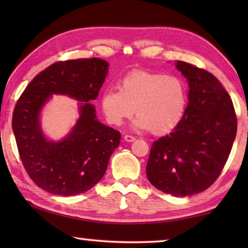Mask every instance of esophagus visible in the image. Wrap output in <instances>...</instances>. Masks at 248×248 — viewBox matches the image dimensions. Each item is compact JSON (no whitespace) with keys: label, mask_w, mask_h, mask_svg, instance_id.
Returning <instances> with one entry per match:
<instances>
[{"label":"esophagus","mask_w":248,"mask_h":248,"mask_svg":"<svg viewBox=\"0 0 248 248\" xmlns=\"http://www.w3.org/2000/svg\"><path fill=\"white\" fill-rule=\"evenodd\" d=\"M124 138V140L127 141V142H133L134 140H136V138H134L133 136H130V134H125Z\"/></svg>","instance_id":"1"}]
</instances>
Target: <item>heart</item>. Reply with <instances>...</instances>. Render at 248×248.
Listing matches in <instances>:
<instances>
[{
	"mask_svg": "<svg viewBox=\"0 0 248 248\" xmlns=\"http://www.w3.org/2000/svg\"><path fill=\"white\" fill-rule=\"evenodd\" d=\"M185 83L174 75L133 71L119 82V91L108 90L100 98L108 124L120 125L134 114L133 125L156 136L170 132L186 107Z\"/></svg>",
	"mask_w": 248,
	"mask_h": 248,
	"instance_id": "heart-1",
	"label": "heart"
}]
</instances>
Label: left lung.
Returning a JSON list of instances; mask_svg holds the SVG:
<instances>
[{"label":"left lung","mask_w":248,"mask_h":248,"mask_svg":"<svg viewBox=\"0 0 248 248\" xmlns=\"http://www.w3.org/2000/svg\"><path fill=\"white\" fill-rule=\"evenodd\" d=\"M177 68L188 81V105L170 134L154 141L146 176L155 188L176 197L211 186L228 161L237 119L228 92L215 75L184 61Z\"/></svg>","instance_id":"left-lung-1"}]
</instances>
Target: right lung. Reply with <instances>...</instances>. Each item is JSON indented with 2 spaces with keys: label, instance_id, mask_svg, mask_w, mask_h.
Returning a JSON list of instances; mask_svg holds the SVG:
<instances>
[{
  "label": "right lung",
  "instance_id": "right-lung-1",
  "mask_svg": "<svg viewBox=\"0 0 248 248\" xmlns=\"http://www.w3.org/2000/svg\"><path fill=\"white\" fill-rule=\"evenodd\" d=\"M107 73L108 62L99 58L59 61L33 78L18 98L12 128L25 170L41 189L77 196L103 178L121 139L119 131L99 123L91 104ZM52 93L84 102L77 124L59 142L46 140L39 123L41 108Z\"/></svg>",
  "mask_w": 248,
  "mask_h": 248
}]
</instances>
